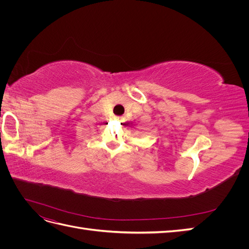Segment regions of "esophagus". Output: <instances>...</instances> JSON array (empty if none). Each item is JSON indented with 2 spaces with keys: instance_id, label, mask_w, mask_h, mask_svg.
Masks as SVG:
<instances>
[{
  "instance_id": "esophagus-1",
  "label": "esophagus",
  "mask_w": 249,
  "mask_h": 249,
  "mask_svg": "<svg viewBox=\"0 0 249 249\" xmlns=\"http://www.w3.org/2000/svg\"><path fill=\"white\" fill-rule=\"evenodd\" d=\"M114 118H115L116 120H123V119H124L122 116H114Z\"/></svg>"
}]
</instances>
